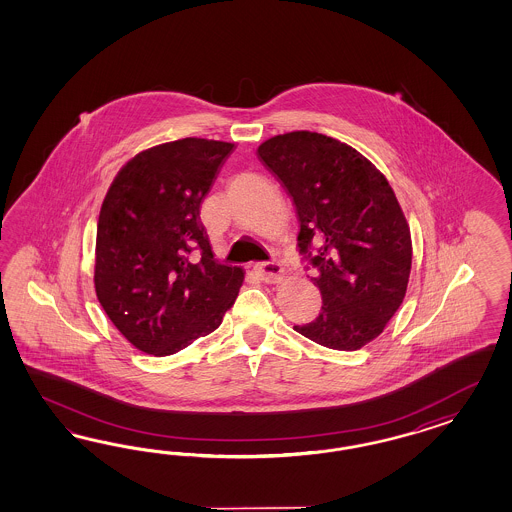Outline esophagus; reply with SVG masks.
Returning <instances> with one entry per match:
<instances>
[{
    "instance_id": "1",
    "label": "esophagus",
    "mask_w": 512,
    "mask_h": 512,
    "mask_svg": "<svg viewBox=\"0 0 512 512\" xmlns=\"http://www.w3.org/2000/svg\"><path fill=\"white\" fill-rule=\"evenodd\" d=\"M255 274L263 279L264 283H278L283 276V268L279 263H259L255 264Z\"/></svg>"
}]
</instances>
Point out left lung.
I'll return each instance as SVG.
<instances>
[{"label":"left lung","mask_w":512,"mask_h":512,"mask_svg":"<svg viewBox=\"0 0 512 512\" xmlns=\"http://www.w3.org/2000/svg\"><path fill=\"white\" fill-rule=\"evenodd\" d=\"M257 157L293 199L298 248L323 296L321 313L296 332L357 351L385 330L407 291L413 246L400 202L364 155L321 133L272 137Z\"/></svg>","instance_id":"obj_1"}]
</instances>
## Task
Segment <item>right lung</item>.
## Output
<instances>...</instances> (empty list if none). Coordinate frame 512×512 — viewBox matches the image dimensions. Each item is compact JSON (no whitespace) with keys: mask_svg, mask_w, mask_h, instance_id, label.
Listing matches in <instances>:
<instances>
[{"mask_svg":"<svg viewBox=\"0 0 512 512\" xmlns=\"http://www.w3.org/2000/svg\"><path fill=\"white\" fill-rule=\"evenodd\" d=\"M221 140L165 142L135 155L99 212L95 293L125 340L154 357L174 355L221 325L244 281L214 261L201 202L233 152ZM197 248L202 257L192 261Z\"/></svg>","mask_w":512,"mask_h":512,"instance_id":"right-lung-1","label":"right lung"}]
</instances>
